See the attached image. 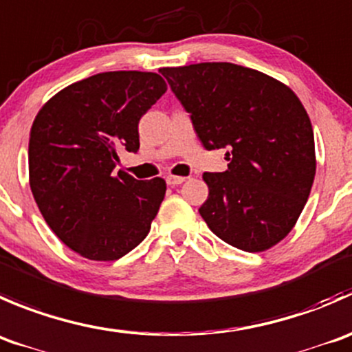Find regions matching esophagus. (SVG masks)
I'll use <instances>...</instances> for the list:
<instances>
[{"label": "esophagus", "instance_id": "1", "mask_svg": "<svg viewBox=\"0 0 352 352\" xmlns=\"http://www.w3.org/2000/svg\"><path fill=\"white\" fill-rule=\"evenodd\" d=\"M184 179H186V177H183V176H173V175L166 176V181H168L169 186H177V184L184 183Z\"/></svg>", "mask_w": 352, "mask_h": 352}]
</instances>
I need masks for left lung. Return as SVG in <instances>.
<instances>
[{
    "label": "left lung",
    "instance_id": "8db88e82",
    "mask_svg": "<svg viewBox=\"0 0 352 352\" xmlns=\"http://www.w3.org/2000/svg\"><path fill=\"white\" fill-rule=\"evenodd\" d=\"M207 151L228 148V171L204 173L198 208L215 236L243 252L286 238L315 179V138L287 85L232 63L161 68Z\"/></svg>",
    "mask_w": 352,
    "mask_h": 352
}]
</instances>
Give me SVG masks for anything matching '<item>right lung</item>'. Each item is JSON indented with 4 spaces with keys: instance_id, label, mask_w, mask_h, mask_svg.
<instances>
[{
    "instance_id": "1",
    "label": "right lung",
    "mask_w": 352,
    "mask_h": 352,
    "mask_svg": "<svg viewBox=\"0 0 352 352\" xmlns=\"http://www.w3.org/2000/svg\"><path fill=\"white\" fill-rule=\"evenodd\" d=\"M168 90L152 72H106L72 83L37 113L29 140L34 200L54 234L78 255L118 260L151 231L166 181L114 171L137 152L138 121Z\"/></svg>"
}]
</instances>
